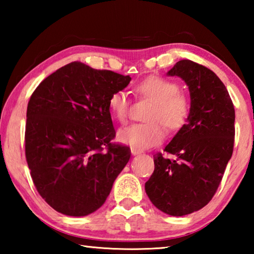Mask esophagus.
<instances>
[{"label": "esophagus", "instance_id": "obj_1", "mask_svg": "<svg viewBox=\"0 0 254 254\" xmlns=\"http://www.w3.org/2000/svg\"><path fill=\"white\" fill-rule=\"evenodd\" d=\"M141 152V150H137V149H135V148H131V153L133 154V156H137V154H140Z\"/></svg>", "mask_w": 254, "mask_h": 254}]
</instances>
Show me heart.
Returning <instances> with one entry per match:
<instances>
[{
	"label": "heart",
	"mask_w": 254,
	"mask_h": 254,
	"mask_svg": "<svg viewBox=\"0 0 254 254\" xmlns=\"http://www.w3.org/2000/svg\"><path fill=\"white\" fill-rule=\"evenodd\" d=\"M137 95L151 101L153 105L147 114V123H136L121 128L118 133L120 142L136 149H148L160 144L166 137V128L177 131L186 123L190 102L179 92V85L160 76H150L134 86ZM112 117L124 124L130 117V100L127 92L113 93L109 100Z\"/></svg>",
	"instance_id": "1"
}]
</instances>
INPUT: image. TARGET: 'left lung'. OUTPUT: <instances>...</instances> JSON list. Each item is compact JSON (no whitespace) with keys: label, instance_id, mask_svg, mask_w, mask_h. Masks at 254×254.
Listing matches in <instances>:
<instances>
[{"label":"left lung","instance_id":"1","mask_svg":"<svg viewBox=\"0 0 254 254\" xmlns=\"http://www.w3.org/2000/svg\"><path fill=\"white\" fill-rule=\"evenodd\" d=\"M167 75L187 84L190 111L165 148L175 158L154 154V171L144 187L158 209L184 216L207 205L220 186L233 153L235 111L225 85L205 66L184 59Z\"/></svg>","mask_w":254,"mask_h":254}]
</instances>
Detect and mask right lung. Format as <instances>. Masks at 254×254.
I'll return each mask as SVG.
<instances>
[{"label": "right lung", "mask_w": 254, "mask_h": 254, "mask_svg": "<svg viewBox=\"0 0 254 254\" xmlns=\"http://www.w3.org/2000/svg\"><path fill=\"white\" fill-rule=\"evenodd\" d=\"M130 76L74 62L41 81L28 103L25 158L38 192L68 216L105 203L131 156L115 144L109 100Z\"/></svg>", "instance_id": "right-lung-1"}]
</instances>
